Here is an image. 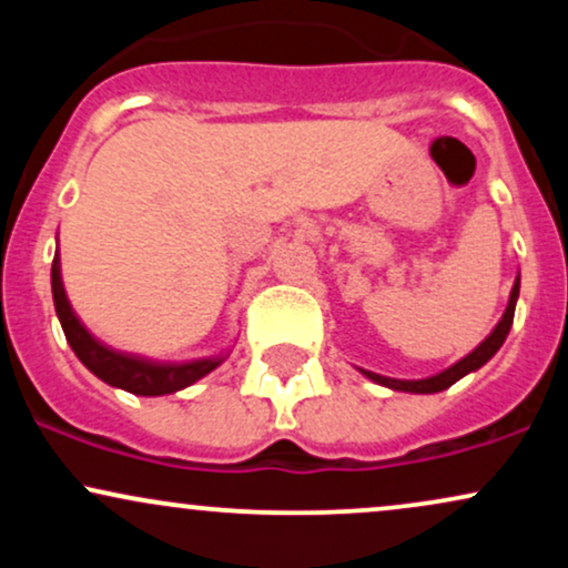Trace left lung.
Here are the masks:
<instances>
[{
  "label": "left lung",
  "mask_w": 568,
  "mask_h": 568,
  "mask_svg": "<svg viewBox=\"0 0 568 568\" xmlns=\"http://www.w3.org/2000/svg\"><path fill=\"white\" fill-rule=\"evenodd\" d=\"M518 288H520V280H515L513 285V293H510V304H507L505 315H501V321L497 328L491 331V336L486 338L484 344H480L478 349L470 352L467 357H462L459 363L452 368H446L443 374L438 376H429V379H419V382H403V379H387V376H379V374H371V371H363V374L368 376V379H374L376 384H384V387H393V389H403V393H440V389H448L454 382H459L462 376H467L470 371L480 368L486 361H491L494 352L501 347V342H505L507 334H510V325H513V315H515V302H518Z\"/></svg>",
  "instance_id": "left-lung-1"
}]
</instances>
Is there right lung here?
<instances>
[{
	"mask_svg": "<svg viewBox=\"0 0 568 568\" xmlns=\"http://www.w3.org/2000/svg\"><path fill=\"white\" fill-rule=\"evenodd\" d=\"M53 302L58 321H61L67 342L74 349V355L88 366L98 379H103L112 387L128 389L133 395H168L179 393V389L189 387L205 374H211L219 366V357H207V361H192V363H152L143 361V357L125 355V352H114L103 347L101 342H95L88 331L82 328V323L77 321V315L71 312L67 293H63L61 283V266L58 258H53Z\"/></svg>",
	"mask_w": 568,
	"mask_h": 568,
	"instance_id": "right-lung-1",
	"label": "right lung"
}]
</instances>
